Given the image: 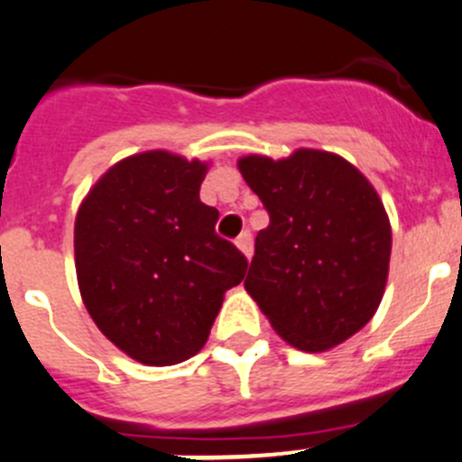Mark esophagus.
<instances>
[{
	"mask_svg": "<svg viewBox=\"0 0 462 462\" xmlns=\"http://www.w3.org/2000/svg\"><path fill=\"white\" fill-rule=\"evenodd\" d=\"M235 244H236V248H239V251L244 253V257H246V260H251V255H253V239H251V232H241L239 239H236Z\"/></svg>",
	"mask_w": 462,
	"mask_h": 462,
	"instance_id": "esophagus-1",
	"label": "esophagus"
}]
</instances>
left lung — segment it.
Instances as JSON below:
<instances>
[{
  "mask_svg": "<svg viewBox=\"0 0 462 462\" xmlns=\"http://www.w3.org/2000/svg\"><path fill=\"white\" fill-rule=\"evenodd\" d=\"M269 211L244 281L285 343L324 352L371 322L389 276L392 223L380 195L343 156L297 149L236 161Z\"/></svg>",
  "mask_w": 462,
  "mask_h": 462,
  "instance_id": "obj_1",
  "label": "left lung"
}]
</instances>
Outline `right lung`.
Masks as SVG:
<instances>
[{
    "label": "right lung",
    "instance_id": "right-lung-1",
    "mask_svg": "<svg viewBox=\"0 0 462 462\" xmlns=\"http://www.w3.org/2000/svg\"><path fill=\"white\" fill-rule=\"evenodd\" d=\"M207 161L152 149L112 165L78 207L76 273L101 334L144 365L198 355L248 262L200 200Z\"/></svg>",
    "mask_w": 462,
    "mask_h": 462
}]
</instances>
